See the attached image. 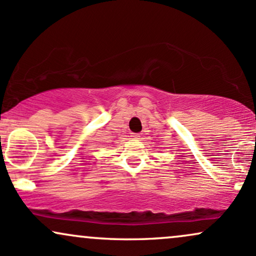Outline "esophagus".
<instances>
[{"instance_id":"esophagus-1","label":"esophagus","mask_w":256,"mask_h":256,"mask_svg":"<svg viewBox=\"0 0 256 256\" xmlns=\"http://www.w3.org/2000/svg\"><path fill=\"white\" fill-rule=\"evenodd\" d=\"M132 138H134V140H140V136L138 134H132Z\"/></svg>"}]
</instances>
